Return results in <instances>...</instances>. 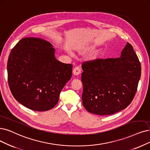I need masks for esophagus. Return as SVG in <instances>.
<instances>
[{
  "label": "esophagus",
  "instance_id": "esophagus-1",
  "mask_svg": "<svg viewBox=\"0 0 150 150\" xmlns=\"http://www.w3.org/2000/svg\"><path fill=\"white\" fill-rule=\"evenodd\" d=\"M73 74H74V75L77 76V75H79V74H81V68H80L79 67H76V68H74L73 69Z\"/></svg>",
  "mask_w": 150,
  "mask_h": 150
}]
</instances>
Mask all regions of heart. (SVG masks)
Returning <instances> with one entry per match:
<instances>
[{"label":"heart","instance_id":"1","mask_svg":"<svg viewBox=\"0 0 150 150\" xmlns=\"http://www.w3.org/2000/svg\"><path fill=\"white\" fill-rule=\"evenodd\" d=\"M90 49H93V47H91V48H90ZM85 50H87V49H85Z\"/></svg>","mask_w":150,"mask_h":150}]
</instances>
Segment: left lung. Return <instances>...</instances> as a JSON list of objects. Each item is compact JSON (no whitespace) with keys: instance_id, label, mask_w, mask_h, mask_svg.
Listing matches in <instances>:
<instances>
[{"instance_id":"obj_1","label":"left lung","mask_w":150,"mask_h":150,"mask_svg":"<svg viewBox=\"0 0 150 150\" xmlns=\"http://www.w3.org/2000/svg\"><path fill=\"white\" fill-rule=\"evenodd\" d=\"M121 57L82 63V103L89 112L110 115L133 100L141 76V64L133 47L127 43Z\"/></svg>"}]
</instances>
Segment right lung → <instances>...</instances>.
Here are the masks:
<instances>
[{
  "mask_svg": "<svg viewBox=\"0 0 150 150\" xmlns=\"http://www.w3.org/2000/svg\"><path fill=\"white\" fill-rule=\"evenodd\" d=\"M55 50L49 42L26 38L10 53L7 73L10 91L20 103L30 110L45 111L53 108L71 79L73 65L58 61Z\"/></svg>",
  "mask_w": 150,
  "mask_h": 150,
  "instance_id": "obj_1",
  "label": "right lung"
}]
</instances>
